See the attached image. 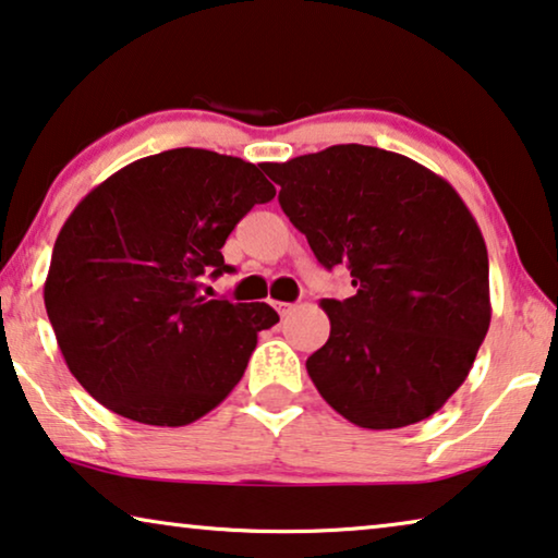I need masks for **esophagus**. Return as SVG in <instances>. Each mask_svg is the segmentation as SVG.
<instances>
[{
    "label": "esophagus",
    "instance_id": "1",
    "mask_svg": "<svg viewBox=\"0 0 558 558\" xmlns=\"http://www.w3.org/2000/svg\"><path fill=\"white\" fill-rule=\"evenodd\" d=\"M272 305H276V311L282 315V318H288V315L295 311L293 303H272Z\"/></svg>",
    "mask_w": 558,
    "mask_h": 558
}]
</instances>
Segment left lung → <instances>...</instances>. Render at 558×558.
<instances>
[{"label": "left lung", "mask_w": 558, "mask_h": 558, "mask_svg": "<svg viewBox=\"0 0 558 558\" xmlns=\"http://www.w3.org/2000/svg\"><path fill=\"white\" fill-rule=\"evenodd\" d=\"M280 207L355 295L323 298L330 338L305 361L330 409L390 430L434 415L469 376L488 323V253L461 195L411 157L332 145L270 162Z\"/></svg>", "instance_id": "8db88e82"}]
</instances>
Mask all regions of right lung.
Listing matches in <instances>:
<instances>
[{"instance_id": "1", "label": "right lung", "mask_w": 558, "mask_h": 558, "mask_svg": "<svg viewBox=\"0 0 558 558\" xmlns=\"http://www.w3.org/2000/svg\"><path fill=\"white\" fill-rule=\"evenodd\" d=\"M270 162L178 147L130 162L80 199L57 235L45 307L66 368L124 418L187 426L230 396L276 326L268 303L207 301L222 245L270 203Z\"/></svg>"}]
</instances>
